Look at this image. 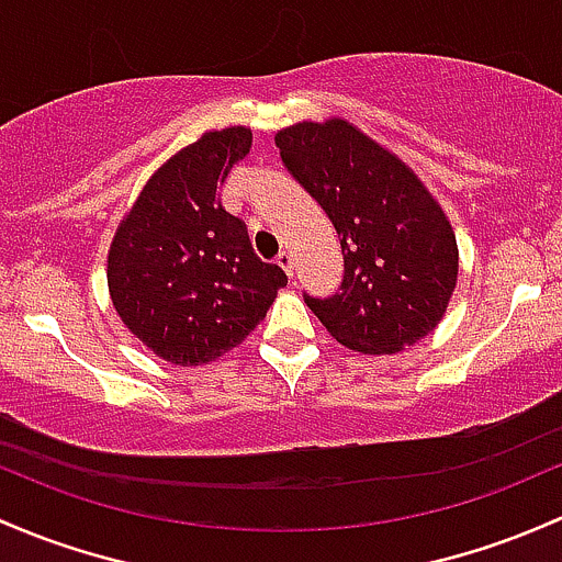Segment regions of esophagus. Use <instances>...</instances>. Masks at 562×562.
<instances>
[{"label":"esophagus","mask_w":562,"mask_h":562,"mask_svg":"<svg viewBox=\"0 0 562 562\" xmlns=\"http://www.w3.org/2000/svg\"><path fill=\"white\" fill-rule=\"evenodd\" d=\"M277 266H280V269L285 271V274L291 277V280H293V256H291V252L282 250L280 256H277Z\"/></svg>","instance_id":"1"}]
</instances>
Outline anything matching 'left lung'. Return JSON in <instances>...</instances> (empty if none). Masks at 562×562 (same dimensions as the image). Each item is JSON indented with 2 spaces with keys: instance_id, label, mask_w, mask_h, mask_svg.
Segmentation results:
<instances>
[{
  "instance_id": "1",
  "label": "left lung",
  "mask_w": 562,
  "mask_h": 562,
  "mask_svg": "<svg viewBox=\"0 0 562 562\" xmlns=\"http://www.w3.org/2000/svg\"><path fill=\"white\" fill-rule=\"evenodd\" d=\"M282 167L339 234V293L306 306L336 341L390 356L439 326L458 280L450 221L404 161L347 121L296 123L274 137Z\"/></svg>"
}]
</instances>
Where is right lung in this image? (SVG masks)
I'll list each match as a JSON object with an SVG mask.
<instances>
[{
  "mask_svg": "<svg viewBox=\"0 0 562 562\" xmlns=\"http://www.w3.org/2000/svg\"><path fill=\"white\" fill-rule=\"evenodd\" d=\"M250 139V128H223L169 158L112 239V306L169 363L199 366L228 352L288 285L285 271L252 252L245 223L217 199Z\"/></svg>",
  "mask_w": 562,
  "mask_h": 562,
  "instance_id": "obj_1",
  "label": "right lung"
}]
</instances>
